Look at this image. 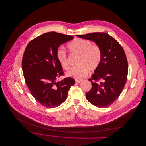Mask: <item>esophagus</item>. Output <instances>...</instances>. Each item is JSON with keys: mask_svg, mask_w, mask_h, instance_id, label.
<instances>
[{"mask_svg": "<svg viewBox=\"0 0 146 146\" xmlns=\"http://www.w3.org/2000/svg\"><path fill=\"white\" fill-rule=\"evenodd\" d=\"M83 81V80L82 79H76L75 80V82H76V83H80V82H82Z\"/></svg>", "mask_w": 146, "mask_h": 146, "instance_id": "esophagus-1", "label": "esophagus"}]
</instances>
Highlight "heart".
I'll use <instances>...</instances> for the list:
<instances>
[{
    "instance_id": "1",
    "label": "heart",
    "mask_w": 146,
    "mask_h": 146,
    "mask_svg": "<svg viewBox=\"0 0 146 146\" xmlns=\"http://www.w3.org/2000/svg\"><path fill=\"white\" fill-rule=\"evenodd\" d=\"M70 52L77 53L79 57L76 62L77 66L71 68L67 72V75L76 79L85 76L88 70L93 71L100 64L102 58V50L100 46L97 44H92L89 40L75 38L67 46ZM56 57L62 67L68 70L69 63L66 51L59 48L56 51Z\"/></svg>"
}]
</instances>
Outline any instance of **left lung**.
Here are the masks:
<instances>
[{
	"instance_id": "obj_1",
	"label": "left lung",
	"mask_w": 146,
	"mask_h": 146,
	"mask_svg": "<svg viewBox=\"0 0 146 146\" xmlns=\"http://www.w3.org/2000/svg\"><path fill=\"white\" fill-rule=\"evenodd\" d=\"M76 36L94 41L102 50V58L92 78V89L86 99L98 108L110 106L120 96L127 80L128 65L124 50L114 38L97 32Z\"/></svg>"
}]
</instances>
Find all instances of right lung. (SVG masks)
Masks as SVG:
<instances>
[{
	"label": "right lung",
	"mask_w": 146,
	"mask_h": 146,
	"mask_svg": "<svg viewBox=\"0 0 146 146\" xmlns=\"http://www.w3.org/2000/svg\"><path fill=\"white\" fill-rule=\"evenodd\" d=\"M70 35L50 32L29 42L24 52L22 67L25 82L32 95L42 106L53 108L66 101L73 78L56 82L64 75L56 51L63 43L72 40Z\"/></svg>",
	"instance_id": "1"
}]
</instances>
